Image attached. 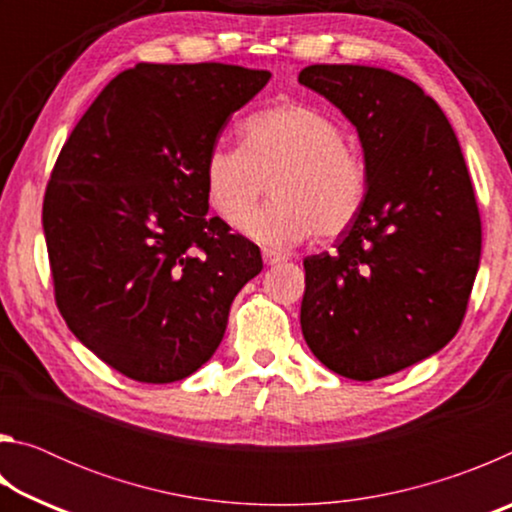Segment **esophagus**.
<instances>
[{"label":"esophagus","instance_id":"esophagus-1","mask_svg":"<svg viewBox=\"0 0 512 512\" xmlns=\"http://www.w3.org/2000/svg\"><path fill=\"white\" fill-rule=\"evenodd\" d=\"M262 257H264V264H268V266H275L287 259V255L280 253V250H275V248H262Z\"/></svg>","mask_w":512,"mask_h":512}]
</instances>
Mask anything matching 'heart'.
<instances>
[{
	"mask_svg": "<svg viewBox=\"0 0 512 512\" xmlns=\"http://www.w3.org/2000/svg\"><path fill=\"white\" fill-rule=\"evenodd\" d=\"M241 140L214 144L203 164L207 201L225 223H244L266 183L273 201L246 223L266 244H300L316 232L339 239L359 221L368 167L327 112L307 103L264 108L241 124Z\"/></svg>",
	"mask_w": 512,
	"mask_h": 512,
	"instance_id": "1",
	"label": "heart"
}]
</instances>
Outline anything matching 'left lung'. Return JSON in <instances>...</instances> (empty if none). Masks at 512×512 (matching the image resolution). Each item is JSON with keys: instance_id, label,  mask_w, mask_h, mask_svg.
I'll list each match as a JSON object with an SVG mask.
<instances>
[{"instance_id": "left-lung-1", "label": "left lung", "mask_w": 512, "mask_h": 512, "mask_svg": "<svg viewBox=\"0 0 512 512\" xmlns=\"http://www.w3.org/2000/svg\"><path fill=\"white\" fill-rule=\"evenodd\" d=\"M298 81L357 128L368 201L332 253L305 259L300 327L336 375L370 381L454 339L481 259L461 146L420 85L366 65H309Z\"/></svg>"}]
</instances>
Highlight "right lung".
Listing matches in <instances>:
<instances>
[{
	"mask_svg": "<svg viewBox=\"0 0 512 512\" xmlns=\"http://www.w3.org/2000/svg\"><path fill=\"white\" fill-rule=\"evenodd\" d=\"M268 79L239 65L140 63L101 90L60 149L42 203L56 305L121 375H192L262 271L253 241L207 214L203 164Z\"/></svg>",
	"mask_w": 512,
	"mask_h": 512,
	"instance_id": "right-lung-1",
	"label": "right lung"
}]
</instances>
